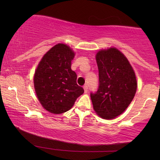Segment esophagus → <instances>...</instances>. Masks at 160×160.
<instances>
[{
    "label": "esophagus",
    "mask_w": 160,
    "mask_h": 160,
    "mask_svg": "<svg viewBox=\"0 0 160 160\" xmlns=\"http://www.w3.org/2000/svg\"><path fill=\"white\" fill-rule=\"evenodd\" d=\"M83 89H84V92L87 93V92H88V86H86V85L84 86H83Z\"/></svg>",
    "instance_id": "34e87169"
}]
</instances>
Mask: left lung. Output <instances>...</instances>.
<instances>
[{"label":"left lung","mask_w":160,"mask_h":160,"mask_svg":"<svg viewBox=\"0 0 160 160\" xmlns=\"http://www.w3.org/2000/svg\"><path fill=\"white\" fill-rule=\"evenodd\" d=\"M99 87L91 93L93 109L101 118L113 120L126 111L136 93L135 73L128 58L115 47L101 49L95 55Z\"/></svg>","instance_id":"1"}]
</instances>
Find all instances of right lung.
Here are the masks:
<instances>
[{
    "label": "right lung",
    "mask_w": 160,
    "mask_h": 160,
    "mask_svg": "<svg viewBox=\"0 0 160 160\" xmlns=\"http://www.w3.org/2000/svg\"><path fill=\"white\" fill-rule=\"evenodd\" d=\"M74 56L69 46L58 43L38 63L34 74V90L42 107L49 113L60 114L69 111L84 92L71 68Z\"/></svg>",
    "instance_id": "right-lung-1"
}]
</instances>
